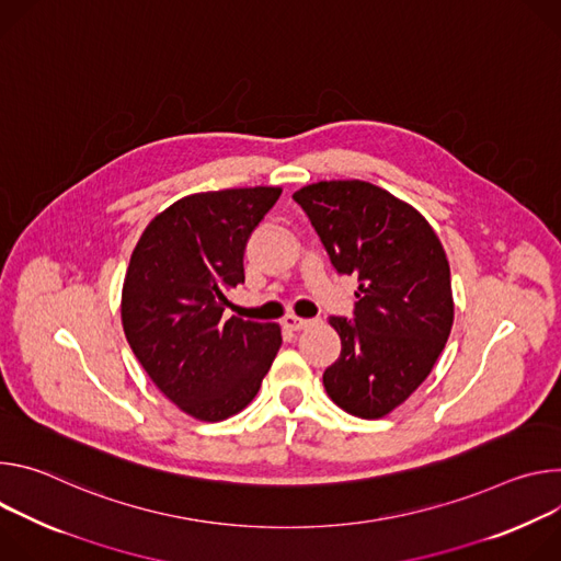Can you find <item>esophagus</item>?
I'll list each match as a JSON object with an SVG mask.
<instances>
[{
	"mask_svg": "<svg viewBox=\"0 0 561 561\" xmlns=\"http://www.w3.org/2000/svg\"><path fill=\"white\" fill-rule=\"evenodd\" d=\"M283 325H285L287 330H291V332H300V330H305V328L309 325V321H307V319H300V317L289 314V317H285Z\"/></svg>",
	"mask_w": 561,
	"mask_h": 561,
	"instance_id": "1",
	"label": "esophagus"
}]
</instances>
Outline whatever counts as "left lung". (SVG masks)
Masks as SVG:
<instances>
[{"label": "left lung", "mask_w": 561, "mask_h": 561, "mask_svg": "<svg viewBox=\"0 0 561 561\" xmlns=\"http://www.w3.org/2000/svg\"><path fill=\"white\" fill-rule=\"evenodd\" d=\"M291 198L334 270L358 283L352 319L330 317L341 354L323 371V386L354 416H386L425 381L450 336L455 302L444 247L416 209L363 180L317 182Z\"/></svg>", "instance_id": "8db88e82"}]
</instances>
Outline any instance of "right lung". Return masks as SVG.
<instances>
[{"instance_id": "1", "label": "right lung", "mask_w": 561, "mask_h": 561, "mask_svg": "<svg viewBox=\"0 0 561 561\" xmlns=\"http://www.w3.org/2000/svg\"><path fill=\"white\" fill-rule=\"evenodd\" d=\"M278 186L186 196L140 236L122 287V325L158 390L182 412L222 421L259 394L280 328L222 319L244 283L249 236L276 205Z\"/></svg>"}]
</instances>
